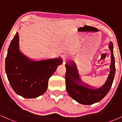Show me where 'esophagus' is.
<instances>
[{
  "label": "esophagus",
  "mask_w": 122,
  "mask_h": 122,
  "mask_svg": "<svg viewBox=\"0 0 122 122\" xmlns=\"http://www.w3.org/2000/svg\"><path fill=\"white\" fill-rule=\"evenodd\" d=\"M70 59V56H68V55H66V56L64 57V61H68V60Z\"/></svg>",
  "instance_id": "obj_1"
}]
</instances>
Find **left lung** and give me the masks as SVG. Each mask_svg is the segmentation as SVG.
<instances>
[{
	"label": "left lung",
	"instance_id": "1",
	"mask_svg": "<svg viewBox=\"0 0 122 122\" xmlns=\"http://www.w3.org/2000/svg\"><path fill=\"white\" fill-rule=\"evenodd\" d=\"M109 48L111 51V63L109 75L106 81L99 88H94L84 82L81 79L77 66L74 61L66 64V90L72 98L81 104L89 105L102 100L109 92L115 73V58L113 52V44L110 42Z\"/></svg>",
	"mask_w": 122,
	"mask_h": 122
}]
</instances>
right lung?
Here are the masks:
<instances>
[{
	"label": "right lung",
	"instance_id": "add662e5",
	"mask_svg": "<svg viewBox=\"0 0 122 122\" xmlns=\"http://www.w3.org/2000/svg\"><path fill=\"white\" fill-rule=\"evenodd\" d=\"M62 63L61 57L38 61L28 58L20 51L19 35L16 32L5 58V72L16 94L26 98H34L46 91L49 78Z\"/></svg>",
	"mask_w": 122,
	"mask_h": 122
}]
</instances>
